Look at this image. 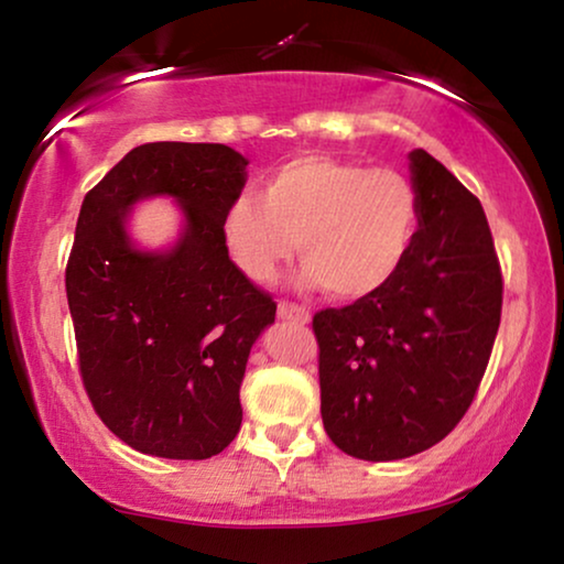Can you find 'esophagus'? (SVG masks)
Instances as JSON below:
<instances>
[{
  "mask_svg": "<svg viewBox=\"0 0 564 564\" xmlns=\"http://www.w3.org/2000/svg\"><path fill=\"white\" fill-rule=\"evenodd\" d=\"M276 315H280L282 321H292V323H307V321H311V313H307L303 305L290 303V300H282V303L276 305Z\"/></svg>",
  "mask_w": 564,
  "mask_h": 564,
  "instance_id": "obj_1",
  "label": "esophagus"
}]
</instances>
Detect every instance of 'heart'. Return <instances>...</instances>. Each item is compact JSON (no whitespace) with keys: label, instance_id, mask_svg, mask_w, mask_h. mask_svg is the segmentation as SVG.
<instances>
[{"label":"heart","instance_id":"1","mask_svg":"<svg viewBox=\"0 0 564 564\" xmlns=\"http://www.w3.org/2000/svg\"><path fill=\"white\" fill-rule=\"evenodd\" d=\"M223 215L220 236L238 272L274 280L295 253L305 280L338 300H359L398 274L419 230V192L392 169L330 156L292 159Z\"/></svg>","mask_w":564,"mask_h":564}]
</instances>
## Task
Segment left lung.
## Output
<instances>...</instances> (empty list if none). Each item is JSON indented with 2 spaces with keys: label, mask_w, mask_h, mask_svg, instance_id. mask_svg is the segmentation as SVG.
<instances>
[{
  "label": "left lung",
  "mask_w": 564,
  "mask_h": 564,
  "mask_svg": "<svg viewBox=\"0 0 564 564\" xmlns=\"http://www.w3.org/2000/svg\"><path fill=\"white\" fill-rule=\"evenodd\" d=\"M421 218L398 274L372 295L313 315L323 429L367 462L442 442L473 405L503 307V274L480 199L411 151Z\"/></svg>",
  "instance_id": "obj_1"
}]
</instances>
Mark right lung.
I'll return each instance as SVG.
<instances>
[{
	"instance_id": "obj_1",
	"label": "right lung",
	"mask_w": 564,
	"mask_h": 564,
	"mask_svg": "<svg viewBox=\"0 0 564 564\" xmlns=\"http://www.w3.org/2000/svg\"><path fill=\"white\" fill-rule=\"evenodd\" d=\"M246 164L223 143H143L82 203L66 264L79 372L95 413L135 452L207 459L241 429L246 361L276 313L220 236ZM153 194L185 213L164 254L138 252L124 234L129 207Z\"/></svg>"
}]
</instances>
